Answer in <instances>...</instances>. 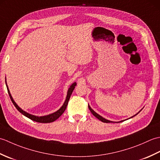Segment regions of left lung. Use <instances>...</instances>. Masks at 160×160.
Returning <instances> with one entry per match:
<instances>
[{
    "instance_id": "8db88e82",
    "label": "left lung",
    "mask_w": 160,
    "mask_h": 160,
    "mask_svg": "<svg viewBox=\"0 0 160 160\" xmlns=\"http://www.w3.org/2000/svg\"><path fill=\"white\" fill-rule=\"evenodd\" d=\"M88 107H89V110L91 111V113H92L95 117L96 118H97L98 120H100V121H102V122H106V123H109V122H111V121H109V120H106V119H104V118H102V116H100V115H98V113H96V112H95L92 108H91V107H90V106L89 105H88ZM137 115V114H136Z\"/></svg>"
}]
</instances>
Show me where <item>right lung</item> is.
Instances as JSON below:
<instances>
[{
  "mask_svg": "<svg viewBox=\"0 0 160 160\" xmlns=\"http://www.w3.org/2000/svg\"><path fill=\"white\" fill-rule=\"evenodd\" d=\"M5 83H6V80H5ZM6 86H7V89H8V91L9 96L10 97V99H11L12 103L13 104V105H14L15 107L17 108V109H18V111H19V112H20V113H21L22 115H25V116L28 117L29 119H31L32 120H33V121L37 122H40V123H50V122H54L55 120H56L60 116V115L64 113V111H65L66 108H67V104H68V102H69V98L71 97V93H72L75 87L76 86V83L74 82L73 84H72V85L70 87L69 90H68L67 96V98H66L65 102H64V104L62 105V107H61L59 110H58L56 112H55V113H52V114L48 115H46V116H41V117L35 116V115H31V114H29V113H27V112L22 110L21 108H20L18 106V105L16 104V103L15 102L14 100H13V98H12V97L11 96V94H10V92H9V91L8 84H7V83H6Z\"/></svg>",
  "mask_w": 160,
  "mask_h": 160,
  "instance_id": "add662e5",
  "label": "right lung"
}]
</instances>
